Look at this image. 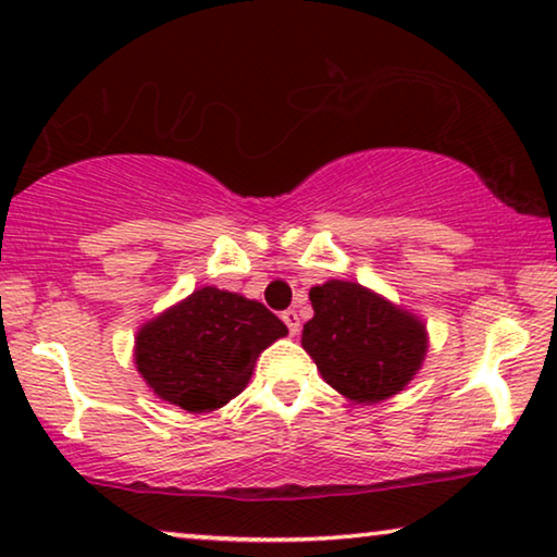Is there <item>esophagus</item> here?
<instances>
[{"instance_id":"obj_1","label":"esophagus","mask_w":557,"mask_h":557,"mask_svg":"<svg viewBox=\"0 0 557 557\" xmlns=\"http://www.w3.org/2000/svg\"><path fill=\"white\" fill-rule=\"evenodd\" d=\"M282 320H285L289 335H297V332H300V318H297L295 310H285V312H282Z\"/></svg>"}]
</instances>
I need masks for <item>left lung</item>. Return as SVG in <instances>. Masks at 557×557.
<instances>
[{
  "label": "left lung",
  "mask_w": 557,
  "mask_h": 557,
  "mask_svg": "<svg viewBox=\"0 0 557 557\" xmlns=\"http://www.w3.org/2000/svg\"><path fill=\"white\" fill-rule=\"evenodd\" d=\"M310 302L302 347L347 400H389L418 375L428 355V327L418 314L347 280L312 287Z\"/></svg>",
  "instance_id": "1"
}]
</instances>
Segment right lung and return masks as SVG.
Segmentation results:
<instances>
[{
  "label": "right lung",
  "mask_w": 557,
  "mask_h": 557,
  "mask_svg": "<svg viewBox=\"0 0 557 557\" xmlns=\"http://www.w3.org/2000/svg\"><path fill=\"white\" fill-rule=\"evenodd\" d=\"M285 335L262 302L207 285L137 330L135 364L160 400L202 414L243 393L262 350Z\"/></svg>",
  "instance_id": "1"
}]
</instances>
